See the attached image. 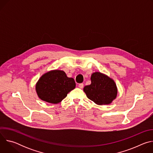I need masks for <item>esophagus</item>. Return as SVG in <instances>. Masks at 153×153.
I'll return each instance as SVG.
<instances>
[{"label": "esophagus", "mask_w": 153, "mask_h": 153, "mask_svg": "<svg viewBox=\"0 0 153 153\" xmlns=\"http://www.w3.org/2000/svg\"><path fill=\"white\" fill-rule=\"evenodd\" d=\"M78 86H79V88H83V83H79V85H78Z\"/></svg>", "instance_id": "obj_1"}]
</instances>
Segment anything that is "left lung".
Wrapping results in <instances>:
<instances>
[{"label":"left lung","mask_w":153,"mask_h":153,"mask_svg":"<svg viewBox=\"0 0 153 153\" xmlns=\"http://www.w3.org/2000/svg\"><path fill=\"white\" fill-rule=\"evenodd\" d=\"M91 80V83L83 88L89 99L98 105H107L116 99L117 90L113 80L99 72L94 73Z\"/></svg>","instance_id":"1"}]
</instances>
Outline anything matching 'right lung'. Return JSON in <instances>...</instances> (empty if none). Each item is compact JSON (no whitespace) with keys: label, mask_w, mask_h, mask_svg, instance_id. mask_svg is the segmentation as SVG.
<instances>
[{"label":"right lung","mask_w":153,"mask_h":153,"mask_svg":"<svg viewBox=\"0 0 153 153\" xmlns=\"http://www.w3.org/2000/svg\"><path fill=\"white\" fill-rule=\"evenodd\" d=\"M76 83L73 78L68 77L61 70H53L43 74L37 82L36 90L42 100L58 103L74 90Z\"/></svg>","instance_id":"1"}]
</instances>
